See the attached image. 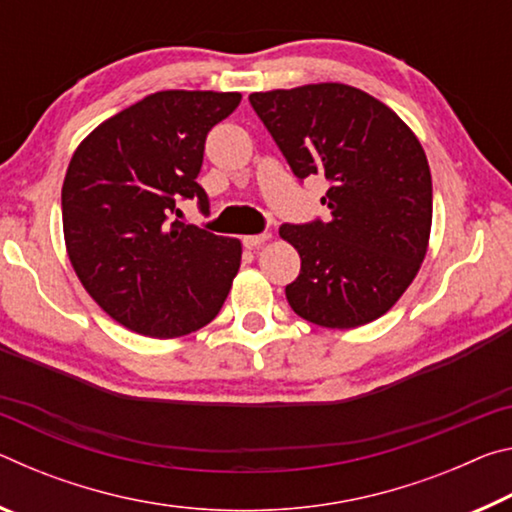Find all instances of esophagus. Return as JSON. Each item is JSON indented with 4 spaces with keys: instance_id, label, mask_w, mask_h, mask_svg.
<instances>
[{
    "instance_id": "obj_1",
    "label": "esophagus",
    "mask_w": 512,
    "mask_h": 512,
    "mask_svg": "<svg viewBox=\"0 0 512 512\" xmlns=\"http://www.w3.org/2000/svg\"><path fill=\"white\" fill-rule=\"evenodd\" d=\"M268 239H271L268 232H264V235H248V237H244V246L246 248H259L262 244H266Z\"/></svg>"
}]
</instances>
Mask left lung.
<instances>
[{
  "label": "left lung",
  "mask_w": 512,
  "mask_h": 512,
  "mask_svg": "<svg viewBox=\"0 0 512 512\" xmlns=\"http://www.w3.org/2000/svg\"><path fill=\"white\" fill-rule=\"evenodd\" d=\"M259 119L302 180L325 176L327 223L282 225L298 250L291 309L309 323L354 329L384 316L418 275L431 235V171L395 110L345 83L250 94Z\"/></svg>",
  "instance_id": "1"
}]
</instances>
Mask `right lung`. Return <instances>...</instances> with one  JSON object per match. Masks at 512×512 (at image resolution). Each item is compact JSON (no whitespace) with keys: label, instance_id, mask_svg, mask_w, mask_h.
Here are the masks:
<instances>
[{"label":"right lung","instance_id":"add662e5","mask_svg":"<svg viewBox=\"0 0 512 512\" xmlns=\"http://www.w3.org/2000/svg\"><path fill=\"white\" fill-rule=\"evenodd\" d=\"M239 92L162 90L101 121L76 146L63 180L67 257L92 300L133 332L178 339L219 314L241 241L183 225L176 203L198 198L205 137Z\"/></svg>","mask_w":512,"mask_h":512}]
</instances>
